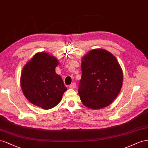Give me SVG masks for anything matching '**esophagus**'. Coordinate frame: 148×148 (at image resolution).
Returning <instances> with one entry per match:
<instances>
[{"label":"esophagus","instance_id":"1","mask_svg":"<svg viewBox=\"0 0 148 148\" xmlns=\"http://www.w3.org/2000/svg\"><path fill=\"white\" fill-rule=\"evenodd\" d=\"M75 87H76V84H75V82L72 83V84H71V85L69 86V87H70L71 88H75Z\"/></svg>","mask_w":148,"mask_h":148}]
</instances>
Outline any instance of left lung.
Here are the masks:
<instances>
[{"label": "left lung", "mask_w": 148, "mask_h": 148, "mask_svg": "<svg viewBox=\"0 0 148 148\" xmlns=\"http://www.w3.org/2000/svg\"><path fill=\"white\" fill-rule=\"evenodd\" d=\"M81 69L78 92L82 103L94 110L108 106L123 82V72L115 57L105 49H93L84 56Z\"/></svg>", "instance_id": "left-lung-1"}]
</instances>
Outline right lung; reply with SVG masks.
Listing matches in <instances>:
<instances>
[{"label": "right lung", "instance_id": "add662e5", "mask_svg": "<svg viewBox=\"0 0 148 148\" xmlns=\"http://www.w3.org/2000/svg\"><path fill=\"white\" fill-rule=\"evenodd\" d=\"M58 62L48 53H38L22 70L20 84L25 96L43 109L56 106L67 90L61 77L55 72Z\"/></svg>", "mask_w": 148, "mask_h": 148}]
</instances>
